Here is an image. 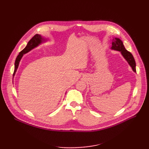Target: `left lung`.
I'll use <instances>...</instances> for the list:
<instances>
[{
    "mask_svg": "<svg viewBox=\"0 0 149 149\" xmlns=\"http://www.w3.org/2000/svg\"><path fill=\"white\" fill-rule=\"evenodd\" d=\"M112 40H113V42L112 43V46L111 48L112 49H115V50L120 52L121 54L124 57L125 59L127 61L130 66L132 67L133 71L134 72H136V61H135V60L133 55H132V53L128 52L127 49L125 48L123 42H122L119 38H115Z\"/></svg>",
    "mask_w": 149,
    "mask_h": 149,
    "instance_id": "1",
    "label": "left lung"
}]
</instances>
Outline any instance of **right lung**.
I'll list each match as a JSON object with an SVG mask.
<instances>
[{
  "label": "right lung",
  "instance_id": "1",
  "mask_svg": "<svg viewBox=\"0 0 149 149\" xmlns=\"http://www.w3.org/2000/svg\"><path fill=\"white\" fill-rule=\"evenodd\" d=\"M42 40L43 38L41 37V35H40L38 34H36L30 39V40L27 43V45L26 46V47L23 49V50H22L19 53V55H18L16 58V60L15 61V69H14V71H13V76L15 75V72L18 68V66H19V62L21 60L22 56L24 55V54L28 53L29 51L31 50V49H32L33 48L38 46V45L42 42Z\"/></svg>",
  "mask_w": 149,
  "mask_h": 149
}]
</instances>
